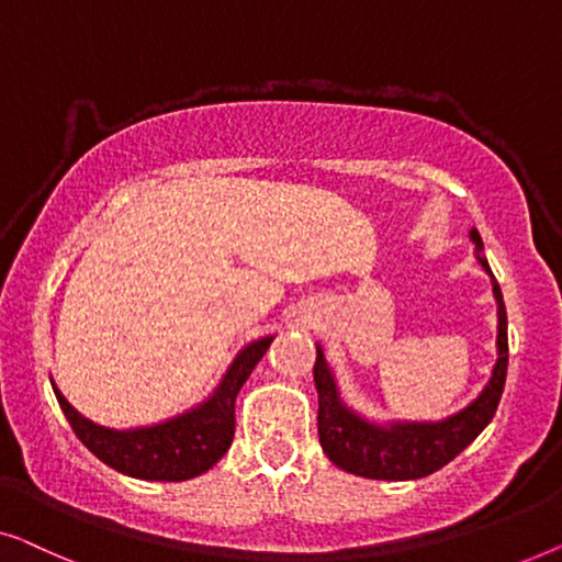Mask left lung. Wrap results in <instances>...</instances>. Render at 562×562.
Returning a JSON list of instances; mask_svg holds the SVG:
<instances>
[{
    "label": "left lung",
    "mask_w": 562,
    "mask_h": 562,
    "mask_svg": "<svg viewBox=\"0 0 562 562\" xmlns=\"http://www.w3.org/2000/svg\"><path fill=\"white\" fill-rule=\"evenodd\" d=\"M471 241L476 244V257L484 270L488 262L481 257L484 241L476 228H471ZM492 288L496 297V363L492 379L481 390V394L461 413L446 417L438 423H371L367 417L346 405L338 392L336 376L330 371L326 353L318 344V357H315L313 379L318 390V438L330 461L338 469L357 473L363 479L379 481H409L430 476L432 471L453 461L465 446L479 438V432L492 423L499 407L504 379H507L509 363V344H507V307H504L502 288L492 274Z\"/></svg>",
    "instance_id": "left-lung-1"
}]
</instances>
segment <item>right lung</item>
<instances>
[{"label": "right lung", "mask_w": 562, "mask_h": 562, "mask_svg": "<svg viewBox=\"0 0 562 562\" xmlns=\"http://www.w3.org/2000/svg\"><path fill=\"white\" fill-rule=\"evenodd\" d=\"M274 336L257 338L236 353L216 390L199 407L170 417V420L149 425V428L112 430L97 425L78 413L53 386L63 415L70 428L99 461L132 479L145 481H186L213 469L234 440V402L247 382L251 369L265 357Z\"/></svg>", "instance_id": "obj_1"}]
</instances>
